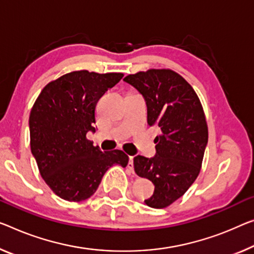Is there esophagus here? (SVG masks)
Wrapping results in <instances>:
<instances>
[{"label":"esophagus","instance_id":"1","mask_svg":"<svg viewBox=\"0 0 254 254\" xmlns=\"http://www.w3.org/2000/svg\"><path fill=\"white\" fill-rule=\"evenodd\" d=\"M128 170L130 173H134V157H129V162H128Z\"/></svg>","mask_w":254,"mask_h":254}]
</instances>
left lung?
Here are the masks:
<instances>
[{
    "label": "left lung",
    "mask_w": 254,
    "mask_h": 254,
    "mask_svg": "<svg viewBox=\"0 0 254 254\" xmlns=\"http://www.w3.org/2000/svg\"><path fill=\"white\" fill-rule=\"evenodd\" d=\"M144 96L147 123L160 128L154 158H134L135 173L154 184L145 202L163 209L185 194L200 174L208 143V125L193 87L171 69H149L124 78Z\"/></svg>",
    "instance_id": "obj_1"
}]
</instances>
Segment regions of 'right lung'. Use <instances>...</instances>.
Here are the masks:
<instances>
[{
  "mask_svg": "<svg viewBox=\"0 0 254 254\" xmlns=\"http://www.w3.org/2000/svg\"><path fill=\"white\" fill-rule=\"evenodd\" d=\"M122 72L78 70L50 81L29 116L30 150L42 178L54 194L69 202L91 197L109 168L128 165L122 150L102 152L87 139L95 131V107Z\"/></svg>",
  "mask_w": 254,
  "mask_h": 254,
  "instance_id": "obj_1",
  "label": "right lung"
}]
</instances>
